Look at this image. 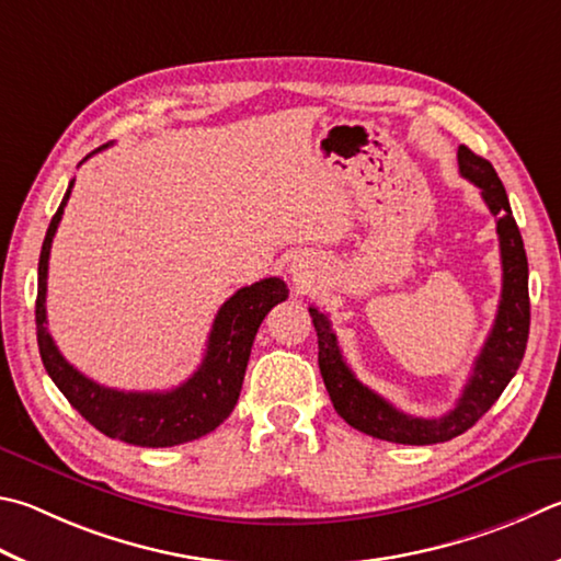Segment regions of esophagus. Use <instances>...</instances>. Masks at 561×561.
I'll return each instance as SVG.
<instances>
[{"mask_svg": "<svg viewBox=\"0 0 561 561\" xmlns=\"http://www.w3.org/2000/svg\"><path fill=\"white\" fill-rule=\"evenodd\" d=\"M307 267H304V264L299 262V264H291V277H294V282H307Z\"/></svg>", "mask_w": 561, "mask_h": 561, "instance_id": "1", "label": "esophagus"}]
</instances>
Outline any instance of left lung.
Wrapping results in <instances>:
<instances>
[{
    "label": "left lung",
    "instance_id": "obj_1",
    "mask_svg": "<svg viewBox=\"0 0 561 561\" xmlns=\"http://www.w3.org/2000/svg\"><path fill=\"white\" fill-rule=\"evenodd\" d=\"M458 171L473 186L481 188L485 206L495 216L503 260V291L493 329L488 333L481 353H478L471 378H468L454 410L434 416V420H424V416H412L397 410L385 397L373 392L370 387H365L355 378L353 370L343 360L339 341H335V333L331 331L329 316L309 307L316 335H319L321 378L335 412L353 430L375 436V439L412 446L451 442L454 436L471 430L491 410L523 363L529 333L527 254L523 236L513 218L503 181L497 179L491 161L473 154L468 147H458Z\"/></svg>",
    "mask_w": 561,
    "mask_h": 561
}]
</instances>
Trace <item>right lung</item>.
Segmentation results:
<instances>
[{
	"instance_id": "add662e5",
	"label": "right lung",
	"mask_w": 561,
	"mask_h": 561,
	"mask_svg": "<svg viewBox=\"0 0 561 561\" xmlns=\"http://www.w3.org/2000/svg\"><path fill=\"white\" fill-rule=\"evenodd\" d=\"M70 191H73V181L68 183L66 196L60 201L56 216L50 218L38 257L36 339L46 373L66 394V400L110 439L149 446V449L201 439L236 410L254 335L270 309L289 297L287 284L279 277H267L232 294L213 321L208 348L198 370L174 390L125 392L100 385L85 378L60 355L46 329L48 254Z\"/></svg>"
}]
</instances>
